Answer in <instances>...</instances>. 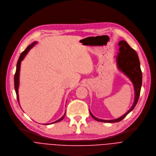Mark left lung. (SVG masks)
<instances>
[{
	"label": "left lung",
	"mask_w": 156,
	"mask_h": 156,
	"mask_svg": "<svg viewBox=\"0 0 156 156\" xmlns=\"http://www.w3.org/2000/svg\"><path fill=\"white\" fill-rule=\"evenodd\" d=\"M118 45L120 47L119 51L118 52L117 55L115 57L117 67L120 72L126 75L132 82L135 91L134 101L130 109L125 114L119 118L112 120H105L97 118L92 114L89 109L91 116L95 120L99 122L114 123L121 121L134 109L138 103L142 85V73L137 53L135 50L131 48L125 41L122 40L119 41Z\"/></svg>",
	"instance_id": "8db88e82"
}]
</instances>
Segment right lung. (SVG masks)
Segmentation results:
<instances>
[{
    "label": "right lung",
    "mask_w": 156,
    "mask_h": 156,
    "mask_svg": "<svg viewBox=\"0 0 156 156\" xmlns=\"http://www.w3.org/2000/svg\"><path fill=\"white\" fill-rule=\"evenodd\" d=\"M37 42H34L31 44H30L29 46H27V47L26 48V50L24 51H23L21 55L19 57V59L18 60L17 62V65H16V73L15 74V77H14V82H15V91H16V97H17V100L18 103H20L19 101V95H18V88H19V85H20V67H21V61L24 59V58H25L26 55L27 54V53L29 51V50L33 48V47L37 44ZM66 112L65 113V114L62 116L60 119H59L58 120H56L55 122H51V123H47V125H49V124H52L54 123H56L58 122L61 121V120H63L65 116ZM44 125H46V124H44Z\"/></svg>",
    "instance_id": "right-lung-1"
}]
</instances>
